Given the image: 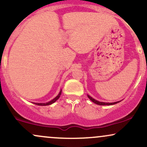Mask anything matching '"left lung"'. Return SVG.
Wrapping results in <instances>:
<instances>
[{
  "mask_svg": "<svg viewBox=\"0 0 147 147\" xmlns=\"http://www.w3.org/2000/svg\"><path fill=\"white\" fill-rule=\"evenodd\" d=\"M88 98L90 99L93 102H94V103L97 104V105H114V104L117 103L118 102H99L98 101V100H96L95 99H94V98H92V97L90 96H89V95H88Z\"/></svg>",
  "mask_w": 147,
  "mask_h": 147,
  "instance_id": "obj_1",
  "label": "left lung"
}]
</instances>
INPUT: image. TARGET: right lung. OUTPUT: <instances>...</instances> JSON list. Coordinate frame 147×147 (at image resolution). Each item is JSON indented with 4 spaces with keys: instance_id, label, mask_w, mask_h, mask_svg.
<instances>
[{
    "instance_id": "1",
    "label": "right lung",
    "mask_w": 147,
    "mask_h": 147,
    "mask_svg": "<svg viewBox=\"0 0 147 147\" xmlns=\"http://www.w3.org/2000/svg\"><path fill=\"white\" fill-rule=\"evenodd\" d=\"M61 90L60 91V92L59 93V94H58L57 96L55 97V98H53V99L52 100H51V101H49V102H45V103H36V102H35L34 104H35V105H42V106H43V105H51V104L53 103V102H55L56 100H57L58 98H59V97H60V95H61Z\"/></svg>"
}]
</instances>
